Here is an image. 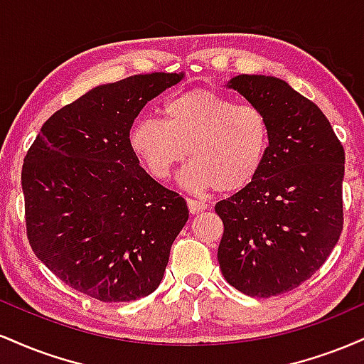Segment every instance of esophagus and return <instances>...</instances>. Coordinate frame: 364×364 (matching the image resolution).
Here are the masks:
<instances>
[{
    "instance_id": "34e87169",
    "label": "esophagus",
    "mask_w": 364,
    "mask_h": 364,
    "mask_svg": "<svg viewBox=\"0 0 364 364\" xmlns=\"http://www.w3.org/2000/svg\"><path fill=\"white\" fill-rule=\"evenodd\" d=\"M186 203H188V208H190L191 214H198V212L205 210V208H207V203L202 202V200L186 198Z\"/></svg>"
}]
</instances>
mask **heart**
I'll use <instances>...</instances> for the list:
<instances>
[{
	"instance_id": "obj_1",
	"label": "heart",
	"mask_w": 364,
	"mask_h": 364,
	"mask_svg": "<svg viewBox=\"0 0 364 364\" xmlns=\"http://www.w3.org/2000/svg\"><path fill=\"white\" fill-rule=\"evenodd\" d=\"M161 112L164 121L140 118L129 129L133 152L156 179H168L188 156L181 181L195 190L236 193L262 171L270 123L260 107L200 89L168 99Z\"/></svg>"
}]
</instances>
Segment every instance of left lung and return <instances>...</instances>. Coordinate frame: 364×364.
<instances>
[{
  "label": "left lung",
  "mask_w": 364,
  "mask_h": 364,
  "mask_svg": "<svg viewBox=\"0 0 364 364\" xmlns=\"http://www.w3.org/2000/svg\"><path fill=\"white\" fill-rule=\"evenodd\" d=\"M270 123V149L248 186L215 203L224 279L253 298L292 291L323 265L344 224V149L316 104L286 82L237 75L228 83Z\"/></svg>",
  "instance_id": "left-lung-1"
}]
</instances>
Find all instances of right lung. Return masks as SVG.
Returning a JSON list of instances; mask_svg holds the SVG:
<instances>
[{
    "label": "right lung",
    "instance_id": "add662e5",
    "mask_svg": "<svg viewBox=\"0 0 364 364\" xmlns=\"http://www.w3.org/2000/svg\"><path fill=\"white\" fill-rule=\"evenodd\" d=\"M183 73L99 85L56 111L23 159L32 252L75 291L104 303L159 287L188 220L183 196L157 183L129 145L139 112Z\"/></svg>",
    "mask_w": 364,
    "mask_h": 364
}]
</instances>
